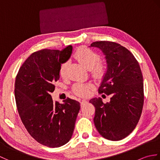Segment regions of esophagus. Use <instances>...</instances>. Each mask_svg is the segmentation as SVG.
Masks as SVG:
<instances>
[{
    "instance_id": "esophagus-1",
    "label": "esophagus",
    "mask_w": 160,
    "mask_h": 160,
    "mask_svg": "<svg viewBox=\"0 0 160 160\" xmlns=\"http://www.w3.org/2000/svg\"><path fill=\"white\" fill-rule=\"evenodd\" d=\"M87 101L86 100H80V104H81V106H82V105H84V104L87 103Z\"/></svg>"
}]
</instances>
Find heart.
<instances>
[{"label":"heart","mask_w":160,"mask_h":160,"mask_svg":"<svg viewBox=\"0 0 160 160\" xmlns=\"http://www.w3.org/2000/svg\"><path fill=\"white\" fill-rule=\"evenodd\" d=\"M74 57L86 68L90 70L92 76L96 79L103 78L107 71V65L104 62H99L100 56L87 47H80L75 53ZM67 62H64L60 65V74L64 77L67 74ZM91 87L88 84L77 83L73 87L74 93L79 96H87L90 93Z\"/></svg>","instance_id":"1"}]
</instances>
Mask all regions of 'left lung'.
Here are the masks:
<instances>
[{
  "instance_id": "1",
  "label": "left lung",
  "mask_w": 160,
  "mask_h": 160,
  "mask_svg": "<svg viewBox=\"0 0 160 160\" xmlns=\"http://www.w3.org/2000/svg\"><path fill=\"white\" fill-rule=\"evenodd\" d=\"M91 47L99 48L107 64L98 93L111 95L109 102L100 98L89 102L96 108L94 124L98 131L108 140L118 141L134 130L144 104V84L142 71L130 51L120 44L97 41Z\"/></svg>"
}]
</instances>
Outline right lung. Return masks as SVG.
I'll use <instances>...</instances> for the list:
<instances>
[{
    "mask_svg": "<svg viewBox=\"0 0 160 160\" xmlns=\"http://www.w3.org/2000/svg\"><path fill=\"white\" fill-rule=\"evenodd\" d=\"M73 47L42 49L33 53L22 66L15 81V99L20 119L29 133L46 147H60L73 135L80 102L67 98L53 102L51 93L60 78L61 64L69 60Z\"/></svg>",
    "mask_w": 160,
    "mask_h": 160,
    "instance_id": "add662e5",
    "label": "right lung"
}]
</instances>
